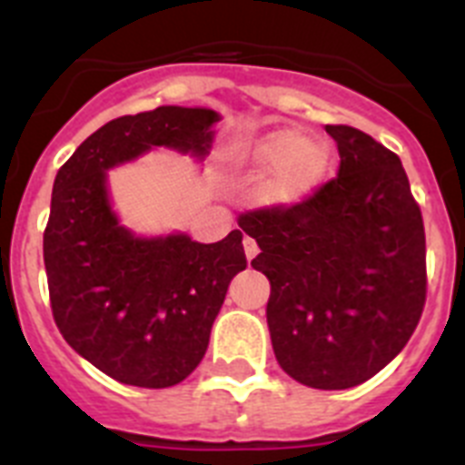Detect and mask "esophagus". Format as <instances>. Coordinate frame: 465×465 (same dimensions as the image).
<instances>
[{
  "mask_svg": "<svg viewBox=\"0 0 465 465\" xmlns=\"http://www.w3.org/2000/svg\"><path fill=\"white\" fill-rule=\"evenodd\" d=\"M242 244H244L246 261H253V258H256V253H258L256 240H252V237H244V242H242Z\"/></svg>",
  "mask_w": 465,
  "mask_h": 465,
  "instance_id": "34e87169",
  "label": "esophagus"
}]
</instances>
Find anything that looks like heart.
I'll return each instance as SVG.
<instances>
[{"instance_id":"b5f03b06","label":"heart","mask_w":465,"mask_h":465,"mask_svg":"<svg viewBox=\"0 0 465 465\" xmlns=\"http://www.w3.org/2000/svg\"><path fill=\"white\" fill-rule=\"evenodd\" d=\"M328 146L295 130H272L230 151V163L249 174L269 172L258 186L268 207H293L314 193L328 170Z\"/></svg>"}]
</instances>
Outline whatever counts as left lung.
<instances>
[{"label": "left lung", "mask_w": 465, "mask_h": 465, "mask_svg": "<svg viewBox=\"0 0 465 465\" xmlns=\"http://www.w3.org/2000/svg\"><path fill=\"white\" fill-rule=\"evenodd\" d=\"M338 179L291 209L242 216L270 279L268 328L286 375L351 389L391 363L426 300L424 221L401 158L371 134L326 125Z\"/></svg>", "instance_id": "1"}]
</instances>
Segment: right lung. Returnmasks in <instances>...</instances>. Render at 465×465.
I'll return each mask as SVG.
<instances>
[{
	"mask_svg": "<svg viewBox=\"0 0 465 465\" xmlns=\"http://www.w3.org/2000/svg\"><path fill=\"white\" fill-rule=\"evenodd\" d=\"M219 121L207 106L114 118L74 151L53 183L44 232L53 316L69 347L121 384L167 389L195 371L246 256L240 230L213 244L182 230L137 235L114 209L109 170L155 149L203 163Z\"/></svg>",
	"mask_w": 465,
	"mask_h": 465,
	"instance_id": "1",
	"label": "right lung"
}]
</instances>
